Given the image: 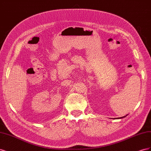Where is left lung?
Returning <instances> with one entry per match:
<instances>
[{
    "instance_id": "1",
    "label": "left lung",
    "mask_w": 151,
    "mask_h": 151,
    "mask_svg": "<svg viewBox=\"0 0 151 151\" xmlns=\"http://www.w3.org/2000/svg\"><path fill=\"white\" fill-rule=\"evenodd\" d=\"M127 116V115H126ZM126 116H123V117H120V118H124V117H125Z\"/></svg>"
}]
</instances>
